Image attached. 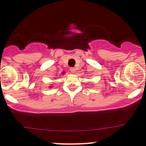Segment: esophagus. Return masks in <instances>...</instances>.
I'll return each mask as SVG.
<instances>
[{
  "mask_svg": "<svg viewBox=\"0 0 146 146\" xmlns=\"http://www.w3.org/2000/svg\"><path fill=\"white\" fill-rule=\"evenodd\" d=\"M70 71H71V73H74L75 72V68H73V67H71V68H70Z\"/></svg>",
  "mask_w": 146,
  "mask_h": 146,
  "instance_id": "1",
  "label": "esophagus"
}]
</instances>
